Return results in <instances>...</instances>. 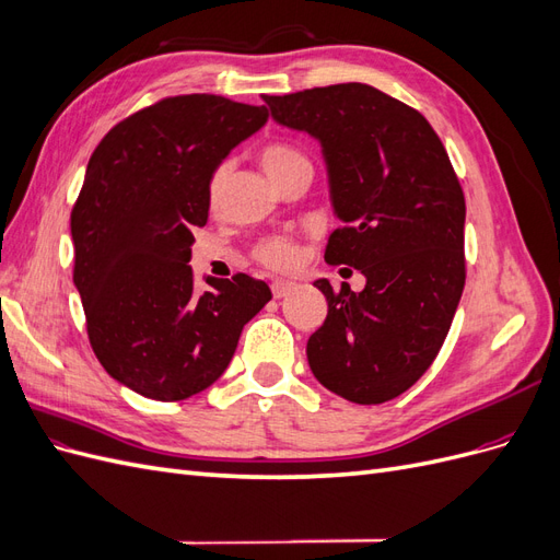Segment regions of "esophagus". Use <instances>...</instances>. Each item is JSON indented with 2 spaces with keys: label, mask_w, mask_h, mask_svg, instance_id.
I'll use <instances>...</instances> for the list:
<instances>
[{
  "label": "esophagus",
  "mask_w": 560,
  "mask_h": 560,
  "mask_svg": "<svg viewBox=\"0 0 560 560\" xmlns=\"http://www.w3.org/2000/svg\"><path fill=\"white\" fill-rule=\"evenodd\" d=\"M294 290H296V284L290 282V280H273V282H270V292H273L276 299H282V296H287V294L294 292Z\"/></svg>",
  "instance_id": "1"
}]
</instances>
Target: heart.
I'll use <instances>...</instances> for the list:
<instances>
[{"instance_id":"heart-1","label":"heart","mask_w":560,"mask_h":560,"mask_svg":"<svg viewBox=\"0 0 560 560\" xmlns=\"http://www.w3.org/2000/svg\"><path fill=\"white\" fill-rule=\"evenodd\" d=\"M259 163L268 177L276 184L284 182L299 171H313L311 159L290 142H270L259 151ZM229 179V163L217 165L208 179V202L217 208L222 202L224 186ZM254 259L270 270H290L299 261V243L287 235H273V238L261 241L254 247Z\"/></svg>"}]
</instances>
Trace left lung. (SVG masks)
<instances>
[{
	"label": "left lung",
	"instance_id": "1",
	"mask_svg": "<svg viewBox=\"0 0 560 560\" xmlns=\"http://www.w3.org/2000/svg\"><path fill=\"white\" fill-rule=\"evenodd\" d=\"M264 103L319 142L341 219L325 261L366 278L360 294L315 282L329 308L308 338L311 371L348 401L395 399L442 350L465 287V196L446 149L425 116L366 83Z\"/></svg>",
	"mask_w": 560,
	"mask_h": 560
}]
</instances>
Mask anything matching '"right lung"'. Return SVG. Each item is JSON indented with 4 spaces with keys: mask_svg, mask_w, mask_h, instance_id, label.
<instances>
[{
    "mask_svg": "<svg viewBox=\"0 0 560 560\" xmlns=\"http://www.w3.org/2000/svg\"><path fill=\"white\" fill-rule=\"evenodd\" d=\"M266 121L264 105L177 95L124 118L93 151L72 210L74 284L95 358L142 397L179 401L210 387L270 301L245 273L206 278L198 292L189 266L212 171Z\"/></svg>",
    "mask_w": 560,
    "mask_h": 560,
    "instance_id": "obj_1",
    "label": "right lung"
}]
</instances>
